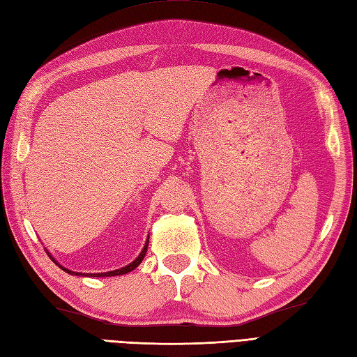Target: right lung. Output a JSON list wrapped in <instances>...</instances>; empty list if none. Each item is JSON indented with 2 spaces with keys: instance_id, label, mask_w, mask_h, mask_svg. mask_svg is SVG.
<instances>
[{
  "instance_id": "1",
  "label": "right lung",
  "mask_w": 357,
  "mask_h": 357,
  "mask_svg": "<svg viewBox=\"0 0 357 357\" xmlns=\"http://www.w3.org/2000/svg\"><path fill=\"white\" fill-rule=\"evenodd\" d=\"M149 242H150V234H149V238H146V241H145V245H144V248H142V251H141V255H139L132 264H128V265H126V266H123V268H119V269H115V271H107V273H97V274H91V273H75V271H71V269H68V268H65V266H62L60 265L57 260L51 256V253L50 251L47 250V253H48V256L51 257V260H54L56 262V265H59V268H62L65 273H68V274H71V275H80V277H112V275H123V274H127V273H130V271H133V269L136 268V266H139L141 265V262L144 260V257H145V255H146V250H149Z\"/></svg>"
}]
</instances>
